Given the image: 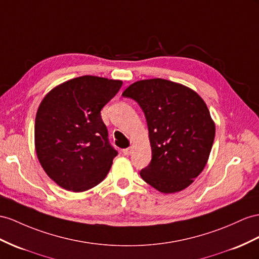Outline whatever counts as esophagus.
<instances>
[{
  "mask_svg": "<svg viewBox=\"0 0 259 259\" xmlns=\"http://www.w3.org/2000/svg\"><path fill=\"white\" fill-rule=\"evenodd\" d=\"M131 148H127V149H123L122 150V153L124 154V155H130L131 154Z\"/></svg>",
  "mask_w": 259,
  "mask_h": 259,
  "instance_id": "1",
  "label": "esophagus"
}]
</instances>
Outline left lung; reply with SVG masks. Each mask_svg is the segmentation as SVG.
<instances>
[{
    "label": "left lung",
    "instance_id": "left-lung-1",
    "mask_svg": "<svg viewBox=\"0 0 259 259\" xmlns=\"http://www.w3.org/2000/svg\"><path fill=\"white\" fill-rule=\"evenodd\" d=\"M122 96L140 105L147 118L152 160L142 180L163 194L194 183L209 160L215 124L203 99L183 84L163 78L137 81Z\"/></svg>",
    "mask_w": 259,
    "mask_h": 259
}]
</instances>
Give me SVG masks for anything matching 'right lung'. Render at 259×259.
I'll list each match as a JSON object with an SVG mask.
<instances>
[{
  "label": "right lung",
  "instance_id": "right-lung-1",
  "mask_svg": "<svg viewBox=\"0 0 259 259\" xmlns=\"http://www.w3.org/2000/svg\"><path fill=\"white\" fill-rule=\"evenodd\" d=\"M121 85L120 79L83 75L57 85L39 105L36 154L60 187L82 193L107 176L118 152L108 142L101 110Z\"/></svg>",
  "mask_w": 259,
  "mask_h": 259
}]
</instances>
